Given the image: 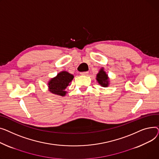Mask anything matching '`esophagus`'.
<instances>
[{
  "label": "esophagus",
  "mask_w": 159,
  "mask_h": 159,
  "mask_svg": "<svg viewBox=\"0 0 159 159\" xmlns=\"http://www.w3.org/2000/svg\"><path fill=\"white\" fill-rule=\"evenodd\" d=\"M81 75H84V76H87L89 74V72H82L80 73Z\"/></svg>",
  "instance_id": "esophagus-1"
}]
</instances>
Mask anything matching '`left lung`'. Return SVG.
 Masks as SVG:
<instances>
[{"instance_id": "left-lung-1", "label": "left lung", "mask_w": 159, "mask_h": 159, "mask_svg": "<svg viewBox=\"0 0 159 159\" xmlns=\"http://www.w3.org/2000/svg\"><path fill=\"white\" fill-rule=\"evenodd\" d=\"M96 80L98 83L101 87H108L110 84V80L108 76V74L104 70V68L102 67L100 69L99 72L97 74Z\"/></svg>"}]
</instances>
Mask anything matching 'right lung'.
<instances>
[{
	"label": "right lung",
	"mask_w": 159,
	"mask_h": 159,
	"mask_svg": "<svg viewBox=\"0 0 159 159\" xmlns=\"http://www.w3.org/2000/svg\"><path fill=\"white\" fill-rule=\"evenodd\" d=\"M73 78V74L65 70L61 71L48 81V90L53 94L65 96L67 94L65 89L70 85Z\"/></svg>",
	"instance_id": "1"
}]
</instances>
